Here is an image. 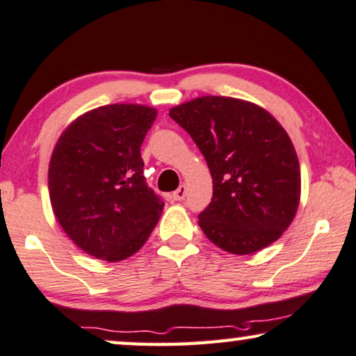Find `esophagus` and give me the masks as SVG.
Wrapping results in <instances>:
<instances>
[{
    "instance_id": "1",
    "label": "esophagus",
    "mask_w": 356,
    "mask_h": 356,
    "mask_svg": "<svg viewBox=\"0 0 356 356\" xmlns=\"http://www.w3.org/2000/svg\"><path fill=\"white\" fill-rule=\"evenodd\" d=\"M172 197H173V200H183L184 197H186V186H184V184H181V186H179L172 194Z\"/></svg>"
}]
</instances>
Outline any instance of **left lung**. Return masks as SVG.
<instances>
[{
	"label": "left lung",
	"instance_id": "obj_1",
	"mask_svg": "<svg viewBox=\"0 0 356 356\" xmlns=\"http://www.w3.org/2000/svg\"><path fill=\"white\" fill-rule=\"evenodd\" d=\"M197 144L213 179L199 213L204 234L229 254L249 255L287 229L300 200V167L291 138L252 102L202 96L170 109Z\"/></svg>",
	"mask_w": 356,
	"mask_h": 356
}]
</instances>
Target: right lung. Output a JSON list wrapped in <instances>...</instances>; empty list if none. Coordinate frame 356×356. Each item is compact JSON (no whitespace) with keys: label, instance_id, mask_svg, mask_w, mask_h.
Returning <instances> with one entry per match:
<instances>
[{"label":"right lung","instance_id":"1","mask_svg":"<svg viewBox=\"0 0 356 356\" xmlns=\"http://www.w3.org/2000/svg\"><path fill=\"white\" fill-rule=\"evenodd\" d=\"M157 111L109 104L86 112L60 135L49 162L54 215L67 236L96 259L138 252L163 209L144 178L141 144Z\"/></svg>","mask_w":356,"mask_h":356}]
</instances>
